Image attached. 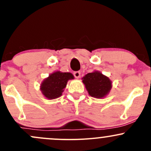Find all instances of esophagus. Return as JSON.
Wrapping results in <instances>:
<instances>
[{
    "mask_svg": "<svg viewBox=\"0 0 151 151\" xmlns=\"http://www.w3.org/2000/svg\"><path fill=\"white\" fill-rule=\"evenodd\" d=\"M80 74H81V72H80V71H74V76L76 77V78H79V77H80Z\"/></svg>",
    "mask_w": 151,
    "mask_h": 151,
    "instance_id": "34e87169",
    "label": "esophagus"
}]
</instances>
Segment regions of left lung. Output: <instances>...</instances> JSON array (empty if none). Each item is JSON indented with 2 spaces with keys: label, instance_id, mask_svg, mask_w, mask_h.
Returning a JSON list of instances; mask_svg holds the SVG:
<instances>
[{
  "label": "left lung",
  "instance_id": "obj_1",
  "mask_svg": "<svg viewBox=\"0 0 151 151\" xmlns=\"http://www.w3.org/2000/svg\"><path fill=\"white\" fill-rule=\"evenodd\" d=\"M83 82L90 96L95 98L104 97L112 88L109 79L99 71L87 74L83 78Z\"/></svg>",
  "mask_w": 151,
  "mask_h": 151
}]
</instances>
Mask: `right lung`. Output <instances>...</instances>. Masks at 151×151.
Here are the masks:
<instances>
[{
	"label": "right lung",
	"instance_id": "right-lung-1",
	"mask_svg": "<svg viewBox=\"0 0 151 151\" xmlns=\"http://www.w3.org/2000/svg\"><path fill=\"white\" fill-rule=\"evenodd\" d=\"M72 79H74V76L71 73L60 71L52 73L44 80L41 85L42 93L49 99L58 98L62 95L68 80Z\"/></svg>",
	"mask_w": 151,
	"mask_h": 151
}]
</instances>
